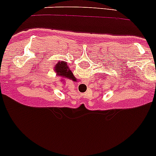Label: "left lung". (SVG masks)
I'll use <instances>...</instances> for the list:
<instances>
[{"label": "left lung", "mask_w": 156, "mask_h": 156, "mask_svg": "<svg viewBox=\"0 0 156 156\" xmlns=\"http://www.w3.org/2000/svg\"><path fill=\"white\" fill-rule=\"evenodd\" d=\"M102 76H103V75H102Z\"/></svg>", "instance_id": "obj_1"}]
</instances>
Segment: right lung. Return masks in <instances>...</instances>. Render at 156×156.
Listing matches in <instances>:
<instances>
[{
    "instance_id": "right-lung-1",
    "label": "right lung",
    "mask_w": 156,
    "mask_h": 156,
    "mask_svg": "<svg viewBox=\"0 0 156 156\" xmlns=\"http://www.w3.org/2000/svg\"><path fill=\"white\" fill-rule=\"evenodd\" d=\"M54 71L57 76L61 77L64 79L66 78V79H70L75 81H76V79H75L76 78L74 76L72 71L68 68V64L65 61H59L57 64H56ZM64 79H62L61 81H64Z\"/></svg>"
}]
</instances>
